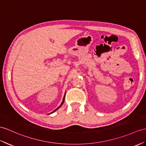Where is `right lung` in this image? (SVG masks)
I'll return each instance as SVG.
<instances>
[{"label":"right lung","mask_w":146,"mask_h":146,"mask_svg":"<svg viewBox=\"0 0 146 146\" xmlns=\"http://www.w3.org/2000/svg\"><path fill=\"white\" fill-rule=\"evenodd\" d=\"M64 99H65V95H64V98H63V100H62V103H61V105H60V106H59V107H58V108H56V110H54V111H53V112H54L55 111H56V110H58V109H59V108L60 107H61V106L62 105V104H64ZM53 112H52L51 113H52Z\"/></svg>","instance_id":"1"}]
</instances>
